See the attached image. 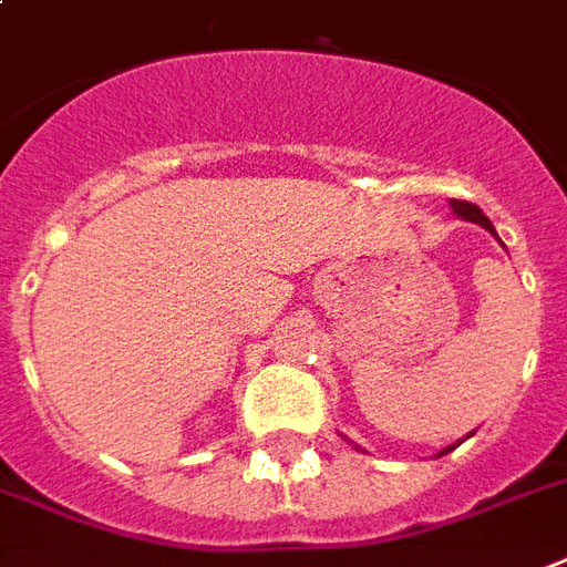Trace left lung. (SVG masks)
I'll list each match as a JSON object with an SVG mask.
<instances>
[{
	"label": "left lung",
	"instance_id": "obj_1",
	"mask_svg": "<svg viewBox=\"0 0 567 567\" xmlns=\"http://www.w3.org/2000/svg\"><path fill=\"white\" fill-rule=\"evenodd\" d=\"M452 210H455L457 216H464V219H470V223H478V226L487 228V231H491V235L496 237V228L491 226V219H487V216L482 214V207H478V205H470V202H457V198H452ZM496 240H499V237H496ZM466 437H470V434H466ZM455 446H457V443H455ZM455 446H446V449H443V452H440V455H449V452H452V449H455Z\"/></svg>",
	"mask_w": 567,
	"mask_h": 567
}]
</instances>
